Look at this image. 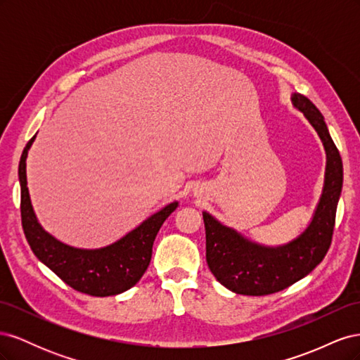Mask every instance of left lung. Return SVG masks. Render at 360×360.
Returning a JSON list of instances; mask_svg holds the SVG:
<instances>
[{
	"label": "left lung",
	"mask_w": 360,
	"mask_h": 360,
	"mask_svg": "<svg viewBox=\"0 0 360 360\" xmlns=\"http://www.w3.org/2000/svg\"><path fill=\"white\" fill-rule=\"evenodd\" d=\"M291 102L317 130L326 150L323 193L307 230L285 245L264 246L202 212L207 264L224 287L245 296H267L288 288L321 263L332 243L342 189V159L317 106L299 93L291 96Z\"/></svg>",
	"instance_id": "8db88e82"
}]
</instances>
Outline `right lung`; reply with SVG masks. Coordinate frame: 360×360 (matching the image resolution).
Wrapping results in <instances>:
<instances>
[{"mask_svg":"<svg viewBox=\"0 0 360 360\" xmlns=\"http://www.w3.org/2000/svg\"><path fill=\"white\" fill-rule=\"evenodd\" d=\"M34 139L36 136H32L28 141L19 162L20 217L31 250L76 291L106 297L132 288L150 264L153 242L162 224L177 209L179 202L165 205L112 245L99 249L69 246L43 230L32 210L27 188V156Z\"/></svg>","mask_w":360,"mask_h":360,"instance_id":"obj_1","label":"right lung"}]
</instances>
